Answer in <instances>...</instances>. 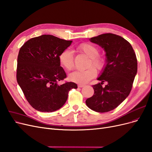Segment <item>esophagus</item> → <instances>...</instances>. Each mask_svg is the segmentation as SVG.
<instances>
[{
	"label": "esophagus",
	"instance_id": "obj_1",
	"mask_svg": "<svg viewBox=\"0 0 152 152\" xmlns=\"http://www.w3.org/2000/svg\"><path fill=\"white\" fill-rule=\"evenodd\" d=\"M84 86H85V85H77L78 88H82V87H84Z\"/></svg>",
	"mask_w": 152,
	"mask_h": 152
}]
</instances>
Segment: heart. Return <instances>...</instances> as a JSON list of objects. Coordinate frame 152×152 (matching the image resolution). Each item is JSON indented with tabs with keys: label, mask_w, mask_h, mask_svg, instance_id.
Masks as SVG:
<instances>
[{
	"label": "heart",
	"mask_w": 152,
	"mask_h": 152,
	"mask_svg": "<svg viewBox=\"0 0 152 152\" xmlns=\"http://www.w3.org/2000/svg\"><path fill=\"white\" fill-rule=\"evenodd\" d=\"M77 50L90 58L88 64V69L85 71H76L69 75V78L71 81L79 84H85L93 79L96 75L98 70H102L105 66V61L104 57L99 56V50L95 45L89 43H83L77 47ZM61 64L67 71H71L75 67L74 56L72 52L69 50H63L58 56ZM92 66L94 67H92Z\"/></svg>",
	"instance_id": "obj_1"
}]
</instances>
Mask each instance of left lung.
I'll return each mask as SVG.
<instances>
[{
	"label": "left lung",
	"mask_w": 152,
	"mask_h": 152,
	"mask_svg": "<svg viewBox=\"0 0 152 152\" xmlns=\"http://www.w3.org/2000/svg\"><path fill=\"white\" fill-rule=\"evenodd\" d=\"M90 40L105 50L107 64L97 79L102 83L92 86L94 95L86 99V104L95 112H107L129 95L137 73V58L131 44L121 36L105 33ZM104 82L107 85L102 87Z\"/></svg>",
	"instance_id": "8db88e82"
}]
</instances>
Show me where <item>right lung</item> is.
I'll return each instance as SVG.
<instances>
[{
  "label": "right lung",
  "mask_w": 152,
  "mask_h": 152,
  "mask_svg": "<svg viewBox=\"0 0 152 152\" xmlns=\"http://www.w3.org/2000/svg\"><path fill=\"white\" fill-rule=\"evenodd\" d=\"M72 42L43 35L30 39L20 48L16 79L27 101L35 109L42 112L59 109L66 103L69 91L77 88L72 82L58 83L67 77L58 56Z\"/></svg>",
  "instance_id": "add662e5"
}]
</instances>
